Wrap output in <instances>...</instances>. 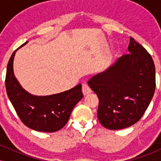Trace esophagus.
I'll list each match as a JSON object with an SVG mask.
<instances>
[{
  "label": "esophagus",
  "mask_w": 161,
  "mask_h": 161,
  "mask_svg": "<svg viewBox=\"0 0 161 161\" xmlns=\"http://www.w3.org/2000/svg\"><path fill=\"white\" fill-rule=\"evenodd\" d=\"M92 92V89L90 88V87L88 86V85L86 84H83L82 85V93L84 95H88V94H90Z\"/></svg>",
  "instance_id": "1"
}]
</instances>
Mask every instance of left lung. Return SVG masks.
Returning a JSON list of instances; mask_svg holds the SVG:
<instances>
[{
    "mask_svg": "<svg viewBox=\"0 0 161 161\" xmlns=\"http://www.w3.org/2000/svg\"><path fill=\"white\" fill-rule=\"evenodd\" d=\"M129 54L119 57L88 84L99 99L97 117L105 128L116 130L136 123L154 96L155 66L143 46L130 37Z\"/></svg>",
    "mask_w": 161,
    "mask_h": 161,
    "instance_id": "obj_1",
    "label": "left lung"
}]
</instances>
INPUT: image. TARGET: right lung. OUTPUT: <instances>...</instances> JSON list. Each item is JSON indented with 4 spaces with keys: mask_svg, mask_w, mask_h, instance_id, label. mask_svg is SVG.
Here are the masks:
<instances>
[{
    "mask_svg": "<svg viewBox=\"0 0 161 161\" xmlns=\"http://www.w3.org/2000/svg\"><path fill=\"white\" fill-rule=\"evenodd\" d=\"M18 49L11 55L7 64L5 79L7 96L27 127L38 132H57L66 124L73 109L83 97L82 85L51 95H32L24 89L14 75V59Z\"/></svg>",
    "mask_w": 161,
    "mask_h": 161,
    "instance_id": "right-lung-1",
    "label": "right lung"
}]
</instances>
